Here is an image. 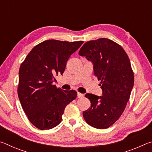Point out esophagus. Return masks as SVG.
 I'll return each mask as SVG.
<instances>
[{"mask_svg": "<svg viewBox=\"0 0 152 152\" xmlns=\"http://www.w3.org/2000/svg\"><path fill=\"white\" fill-rule=\"evenodd\" d=\"M77 96H78V98H82L84 96V94L80 93V92H78V94H77Z\"/></svg>", "mask_w": 152, "mask_h": 152, "instance_id": "esophagus-1", "label": "esophagus"}]
</instances>
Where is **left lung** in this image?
<instances>
[{"instance_id":"left-lung-1","label":"left lung","mask_w":152,"mask_h":152,"mask_svg":"<svg viewBox=\"0 0 152 152\" xmlns=\"http://www.w3.org/2000/svg\"><path fill=\"white\" fill-rule=\"evenodd\" d=\"M78 54L93 64L94 74L101 80L102 96L87 93L91 107L83 112L84 120L96 129L109 127L119 119L129 99L134 84L130 60L121 46L101 38L86 42Z\"/></svg>"}]
</instances>
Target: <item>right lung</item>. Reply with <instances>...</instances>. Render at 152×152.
I'll return each instance as SVG.
<instances>
[{"mask_svg": "<svg viewBox=\"0 0 152 152\" xmlns=\"http://www.w3.org/2000/svg\"><path fill=\"white\" fill-rule=\"evenodd\" d=\"M83 43L50 39L33 48L21 64L18 96L29 121L41 130L59 125L66 107L77 92L64 91L53 84L54 76L62 75L67 61Z\"/></svg>", "mask_w": 152, "mask_h": 152, "instance_id": "obj_1", "label": "right lung"}]
</instances>
